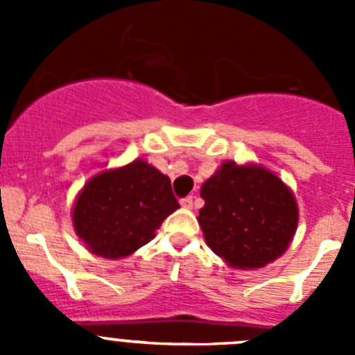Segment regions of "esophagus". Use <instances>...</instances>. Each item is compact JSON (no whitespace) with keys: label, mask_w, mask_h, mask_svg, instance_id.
Returning <instances> with one entry per match:
<instances>
[{"label":"esophagus","mask_w":355,"mask_h":355,"mask_svg":"<svg viewBox=\"0 0 355 355\" xmlns=\"http://www.w3.org/2000/svg\"><path fill=\"white\" fill-rule=\"evenodd\" d=\"M180 202H181V206H183L184 209H192L193 208V197L192 196L184 197V199H181Z\"/></svg>","instance_id":"obj_1"}]
</instances>
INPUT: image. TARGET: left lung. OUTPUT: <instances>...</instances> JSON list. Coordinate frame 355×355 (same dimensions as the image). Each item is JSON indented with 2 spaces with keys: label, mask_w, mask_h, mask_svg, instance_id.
Masks as SVG:
<instances>
[{
  "label": "left lung",
  "mask_w": 355,
  "mask_h": 355,
  "mask_svg": "<svg viewBox=\"0 0 355 355\" xmlns=\"http://www.w3.org/2000/svg\"><path fill=\"white\" fill-rule=\"evenodd\" d=\"M199 222L209 249L229 266L256 270L281 258L299 224L284 181L258 163L224 162L200 188Z\"/></svg>",
  "instance_id": "8db88e82"
}]
</instances>
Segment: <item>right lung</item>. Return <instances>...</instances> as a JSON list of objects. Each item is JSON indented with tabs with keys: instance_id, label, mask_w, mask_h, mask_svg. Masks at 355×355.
<instances>
[{
	"instance_id": "1",
	"label": "right lung",
	"mask_w": 355,
	"mask_h": 355,
	"mask_svg": "<svg viewBox=\"0 0 355 355\" xmlns=\"http://www.w3.org/2000/svg\"><path fill=\"white\" fill-rule=\"evenodd\" d=\"M178 208L168 175L137 158L97 172L85 183L72 205V227L87 250L121 259L149 243Z\"/></svg>"
}]
</instances>
